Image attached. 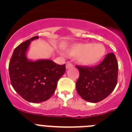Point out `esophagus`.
Returning <instances> with one entry per match:
<instances>
[{"label": "esophagus", "instance_id": "34e87169", "mask_svg": "<svg viewBox=\"0 0 132 132\" xmlns=\"http://www.w3.org/2000/svg\"><path fill=\"white\" fill-rule=\"evenodd\" d=\"M73 67V65L70 62H67L66 63V69H69L71 67Z\"/></svg>", "mask_w": 132, "mask_h": 132}]
</instances>
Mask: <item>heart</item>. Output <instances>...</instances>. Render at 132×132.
I'll use <instances>...</instances> for the list:
<instances>
[{"label":"heart","mask_w":132,"mask_h":132,"mask_svg":"<svg viewBox=\"0 0 132 132\" xmlns=\"http://www.w3.org/2000/svg\"><path fill=\"white\" fill-rule=\"evenodd\" d=\"M69 56H77L80 63L86 66H94L98 63L105 55L106 48L101 44L76 43L68 48Z\"/></svg>","instance_id":"1"}]
</instances>
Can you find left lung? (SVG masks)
I'll return each mask as SVG.
<instances>
[{
	"mask_svg": "<svg viewBox=\"0 0 132 132\" xmlns=\"http://www.w3.org/2000/svg\"><path fill=\"white\" fill-rule=\"evenodd\" d=\"M77 67L79 71L77 91L87 102L95 103L102 101L117 85L118 65L114 53L106 55L103 61L96 66Z\"/></svg>",
	"mask_w": 132,
	"mask_h": 132,
	"instance_id": "1",
	"label": "left lung"
}]
</instances>
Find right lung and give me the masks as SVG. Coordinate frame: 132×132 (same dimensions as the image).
I'll use <instances>...</instances> for the list:
<instances>
[{
    "mask_svg": "<svg viewBox=\"0 0 132 132\" xmlns=\"http://www.w3.org/2000/svg\"><path fill=\"white\" fill-rule=\"evenodd\" d=\"M34 36L16 47L9 63L11 85L24 100L39 103L47 101L54 94L59 79L65 71V64L59 65L50 59L32 61L27 52Z\"/></svg>",
    "mask_w": 132,
    "mask_h": 132,
    "instance_id": "obj_1",
    "label": "right lung"
}]
</instances>
